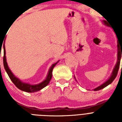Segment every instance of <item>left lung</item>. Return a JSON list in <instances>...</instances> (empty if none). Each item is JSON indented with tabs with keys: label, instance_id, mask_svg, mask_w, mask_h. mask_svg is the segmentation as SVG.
<instances>
[{
	"label": "left lung",
	"instance_id": "obj_1",
	"mask_svg": "<svg viewBox=\"0 0 122 122\" xmlns=\"http://www.w3.org/2000/svg\"><path fill=\"white\" fill-rule=\"evenodd\" d=\"M102 23H103L104 25L107 26H110L108 25V23L106 22V20H103V21H102ZM121 52H122V55L121 54ZM121 56L122 57V44H121V42L119 44V43H118V41H117V63H116L115 66L113 70L112 75H111V76H110V78H108V80H106L105 82H104L102 84H101V85L98 86V87H96V88L94 89V91H99V90H101V89H103V88H104V87H106V86H108V85H110V83H112V81L115 80V78H116V76H117V75L118 71V70H119Z\"/></svg>",
	"mask_w": 122,
	"mask_h": 122
}]
</instances>
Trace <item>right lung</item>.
<instances>
[{"instance_id":"obj_1","label":"right lung","mask_w":122,"mask_h":122,"mask_svg":"<svg viewBox=\"0 0 122 122\" xmlns=\"http://www.w3.org/2000/svg\"><path fill=\"white\" fill-rule=\"evenodd\" d=\"M4 57H3V63H4V68L6 71L7 73L9 76V78L11 80V81L13 82L14 85H16V87H18V89L21 90L23 91L26 92H35L37 91H40L49 83V81L52 78V70H53L54 67L56 65H57V63L59 62V61H57L56 63H54L53 65H52L51 68L48 71L47 75L46 76L45 80H44L42 82L38 83V84H35V85H31L28 83H25L21 80H20L19 78H17L15 75H14L12 72L10 71V70L9 68L7 63L6 60V56H5V44L4 42ZM2 46H0V48Z\"/></svg>"}]
</instances>
